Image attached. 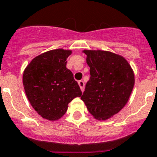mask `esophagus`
Here are the masks:
<instances>
[{
    "label": "esophagus",
    "mask_w": 157,
    "mask_h": 157,
    "mask_svg": "<svg viewBox=\"0 0 157 157\" xmlns=\"http://www.w3.org/2000/svg\"><path fill=\"white\" fill-rule=\"evenodd\" d=\"M78 84H79V86H80V87H81V90H82V91H83L85 89V82H83V81H79Z\"/></svg>",
    "instance_id": "1"
}]
</instances>
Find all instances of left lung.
<instances>
[{
  "label": "left lung",
  "instance_id": "8db88e82",
  "mask_svg": "<svg viewBox=\"0 0 157 157\" xmlns=\"http://www.w3.org/2000/svg\"><path fill=\"white\" fill-rule=\"evenodd\" d=\"M90 77L81 99L96 119L106 120L122 109L131 96L135 77L126 59L105 51H83Z\"/></svg>",
  "mask_w": 157,
  "mask_h": 157
}]
</instances>
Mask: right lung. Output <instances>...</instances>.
Wrapping results in <instances>:
<instances>
[{"instance_id": "add662e5", "label": "right lung", "mask_w": 157, "mask_h": 157, "mask_svg": "<svg viewBox=\"0 0 157 157\" xmlns=\"http://www.w3.org/2000/svg\"><path fill=\"white\" fill-rule=\"evenodd\" d=\"M71 51L56 49L35 57L23 73V85L27 99L35 111L50 121L60 119L68 104L82 96V90L67 68Z\"/></svg>"}]
</instances>
